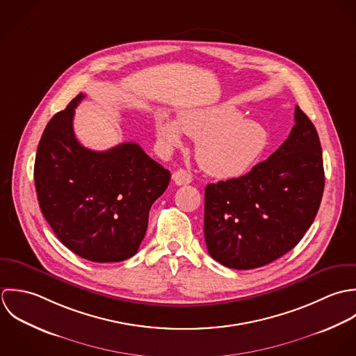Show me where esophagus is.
<instances>
[{
    "mask_svg": "<svg viewBox=\"0 0 356 356\" xmlns=\"http://www.w3.org/2000/svg\"><path fill=\"white\" fill-rule=\"evenodd\" d=\"M173 180L177 186H184V184H190L193 181V176L188 170L179 169L173 173Z\"/></svg>",
    "mask_w": 356,
    "mask_h": 356,
    "instance_id": "obj_1",
    "label": "esophagus"
}]
</instances>
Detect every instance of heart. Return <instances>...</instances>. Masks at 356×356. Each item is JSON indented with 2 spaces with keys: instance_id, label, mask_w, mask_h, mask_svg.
<instances>
[{
  "instance_id": "heart-1",
  "label": "heart",
  "mask_w": 356,
  "mask_h": 356,
  "mask_svg": "<svg viewBox=\"0 0 356 356\" xmlns=\"http://www.w3.org/2000/svg\"><path fill=\"white\" fill-rule=\"evenodd\" d=\"M155 131L169 151L183 145L181 131L198 140L195 155L200 165L218 179H235L249 172L270 142L261 124L242 118V113L231 106L181 111L179 124L158 115Z\"/></svg>"
}]
</instances>
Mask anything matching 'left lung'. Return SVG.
Returning a JSON list of instances; mask_svg holds the SVG:
<instances>
[{
  "label": "left lung",
  "mask_w": 356,
  "mask_h": 356,
  "mask_svg": "<svg viewBox=\"0 0 356 356\" xmlns=\"http://www.w3.org/2000/svg\"><path fill=\"white\" fill-rule=\"evenodd\" d=\"M282 145L241 177L208 184L204 232L209 254L234 270L291 250L318 213L325 172L318 132L298 106Z\"/></svg>",
  "instance_id": "left-lung-1"
}]
</instances>
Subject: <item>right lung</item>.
<instances>
[{
	"mask_svg": "<svg viewBox=\"0 0 356 356\" xmlns=\"http://www.w3.org/2000/svg\"><path fill=\"white\" fill-rule=\"evenodd\" d=\"M79 93L52 117L38 144L34 181L41 212L59 241L93 263H118L138 253L151 205L170 172L136 143L107 151L85 148L72 131Z\"/></svg>",
	"mask_w": 356,
	"mask_h": 356,
	"instance_id": "right-lung-1",
	"label": "right lung"
}]
</instances>
